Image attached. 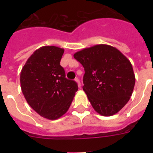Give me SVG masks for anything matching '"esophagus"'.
Returning a JSON list of instances; mask_svg holds the SVG:
<instances>
[{
	"label": "esophagus",
	"mask_w": 153,
	"mask_h": 153,
	"mask_svg": "<svg viewBox=\"0 0 153 153\" xmlns=\"http://www.w3.org/2000/svg\"><path fill=\"white\" fill-rule=\"evenodd\" d=\"M75 81H76V83H77L78 86H79V87H80L81 83H80V81H79V79H78V78H76V79H75Z\"/></svg>",
	"instance_id": "obj_1"
}]
</instances>
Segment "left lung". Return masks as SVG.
<instances>
[{
	"label": "left lung",
	"mask_w": 153,
	"mask_h": 153,
	"mask_svg": "<svg viewBox=\"0 0 153 153\" xmlns=\"http://www.w3.org/2000/svg\"><path fill=\"white\" fill-rule=\"evenodd\" d=\"M74 56L84 67L83 90L95 111L110 117L121 110L129 100L136 82L126 56L107 44L85 48Z\"/></svg>",
	"instance_id": "8db88e82"
}]
</instances>
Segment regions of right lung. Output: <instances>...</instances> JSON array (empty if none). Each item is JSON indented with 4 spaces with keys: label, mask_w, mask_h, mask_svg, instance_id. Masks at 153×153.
Wrapping results in <instances>:
<instances>
[{
    "label": "right lung",
    "mask_w": 153,
    "mask_h": 153,
    "mask_svg": "<svg viewBox=\"0 0 153 153\" xmlns=\"http://www.w3.org/2000/svg\"><path fill=\"white\" fill-rule=\"evenodd\" d=\"M64 50L44 46L36 50L21 70V87L27 102L40 116L54 120L67 113L78 86L65 77L60 60Z\"/></svg>",
    "instance_id": "add662e5"
}]
</instances>
